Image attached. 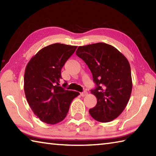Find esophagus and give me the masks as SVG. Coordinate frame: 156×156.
Listing matches in <instances>:
<instances>
[{"label":"esophagus","instance_id":"1","mask_svg":"<svg viewBox=\"0 0 156 156\" xmlns=\"http://www.w3.org/2000/svg\"><path fill=\"white\" fill-rule=\"evenodd\" d=\"M87 94H88V92L87 91H84L83 92H82V93H80L81 96H83V97L87 96Z\"/></svg>","mask_w":156,"mask_h":156}]
</instances>
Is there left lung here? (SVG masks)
<instances>
[{
    "instance_id": "obj_1",
    "label": "left lung",
    "mask_w": 156,
    "mask_h": 156,
    "mask_svg": "<svg viewBox=\"0 0 156 156\" xmlns=\"http://www.w3.org/2000/svg\"><path fill=\"white\" fill-rule=\"evenodd\" d=\"M76 54L87 65L97 85L91 91L97 104L89 113L98 122H111L122 113L131 96L132 78L128 60L114 47L104 43L79 46Z\"/></svg>"
}]
</instances>
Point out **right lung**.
<instances>
[{"label": "right lung", "instance_id": "add662e5", "mask_svg": "<svg viewBox=\"0 0 156 156\" xmlns=\"http://www.w3.org/2000/svg\"><path fill=\"white\" fill-rule=\"evenodd\" d=\"M77 46L54 43L43 47L26 66L24 91L31 110L42 122L55 125L65 119L79 92L60 86L61 69ZM64 85H67L65 83Z\"/></svg>", "mask_w": 156, "mask_h": 156}]
</instances>
